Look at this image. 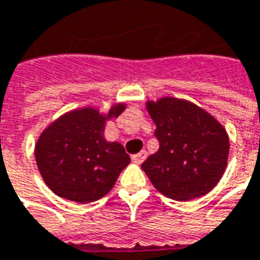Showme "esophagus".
Instances as JSON below:
<instances>
[{
    "label": "esophagus",
    "instance_id": "obj_1",
    "mask_svg": "<svg viewBox=\"0 0 260 260\" xmlns=\"http://www.w3.org/2000/svg\"><path fill=\"white\" fill-rule=\"evenodd\" d=\"M145 158H147V151H141L138 154L132 155V161H134L135 164H141Z\"/></svg>",
    "mask_w": 260,
    "mask_h": 260
}]
</instances>
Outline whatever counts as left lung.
Masks as SVG:
<instances>
[{"label":"left lung","instance_id":"1","mask_svg":"<svg viewBox=\"0 0 260 260\" xmlns=\"http://www.w3.org/2000/svg\"><path fill=\"white\" fill-rule=\"evenodd\" d=\"M157 125L159 148L142 162L152 185L161 194L187 202L211 191L228 167L229 135L211 113L196 103L164 96L147 101Z\"/></svg>","mask_w":260,"mask_h":260}]
</instances>
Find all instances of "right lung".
<instances>
[{
	"mask_svg": "<svg viewBox=\"0 0 260 260\" xmlns=\"http://www.w3.org/2000/svg\"><path fill=\"white\" fill-rule=\"evenodd\" d=\"M126 103L108 112L83 106L58 116L36 142L34 155L44 183L58 197L70 202H96L113 188L121 171L131 162L119 142L106 141V121L118 118Z\"/></svg>",
	"mask_w": 260,
	"mask_h": 260,
	"instance_id": "right-lung-1",
	"label": "right lung"
}]
</instances>
